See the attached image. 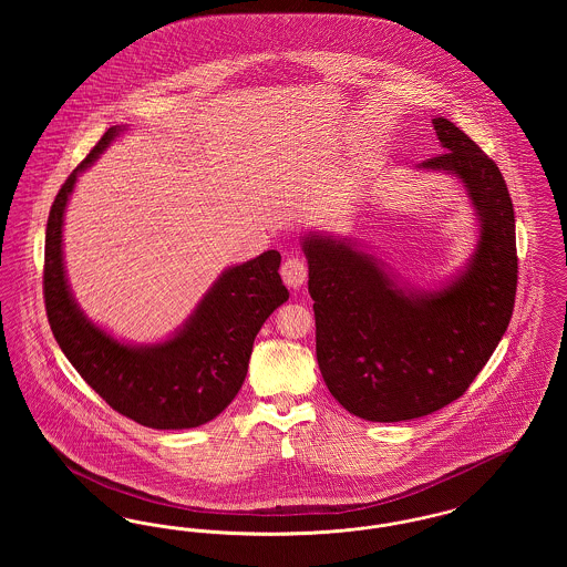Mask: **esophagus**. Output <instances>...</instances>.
I'll list each match as a JSON object with an SVG mask.
<instances>
[{"mask_svg": "<svg viewBox=\"0 0 567 567\" xmlns=\"http://www.w3.org/2000/svg\"><path fill=\"white\" fill-rule=\"evenodd\" d=\"M280 276H282V282H285L289 289H299V287H303V282L308 280V268H306V264H303L301 259L291 257V259H287V261L282 264Z\"/></svg>", "mask_w": 567, "mask_h": 567, "instance_id": "1", "label": "esophagus"}]
</instances>
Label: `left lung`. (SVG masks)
<instances>
[{
    "label": "left lung",
    "instance_id": "obj_1",
    "mask_svg": "<svg viewBox=\"0 0 567 567\" xmlns=\"http://www.w3.org/2000/svg\"><path fill=\"white\" fill-rule=\"evenodd\" d=\"M432 123L442 155L414 172L455 178L476 218L474 250L458 270L419 289L352 238L301 234L324 384L351 414L374 423L427 416L455 402L513 317L518 268L506 181L455 123Z\"/></svg>",
    "mask_w": 567,
    "mask_h": 567
}]
</instances>
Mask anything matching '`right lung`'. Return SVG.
I'll return each instance as SVG.
<instances>
[{"label": "right lung", "instance_id": "add662e5", "mask_svg": "<svg viewBox=\"0 0 567 567\" xmlns=\"http://www.w3.org/2000/svg\"><path fill=\"white\" fill-rule=\"evenodd\" d=\"M127 130L110 127L54 197L44 246L47 315L59 349L110 408L151 430H190L234 402L252 342L289 291L278 274L280 252L266 250L220 271L185 323L159 342H130L91 321L68 280L63 220L79 176Z\"/></svg>", "mask_w": 567, "mask_h": 567}]
</instances>
